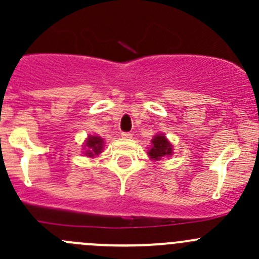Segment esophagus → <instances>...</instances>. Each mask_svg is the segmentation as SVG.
<instances>
[{"instance_id":"1","label":"esophagus","mask_w":259,"mask_h":259,"mask_svg":"<svg viewBox=\"0 0 259 259\" xmlns=\"http://www.w3.org/2000/svg\"><path fill=\"white\" fill-rule=\"evenodd\" d=\"M121 138H124V139H132L133 135L130 133H121Z\"/></svg>"}]
</instances>
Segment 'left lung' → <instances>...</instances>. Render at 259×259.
Masks as SVG:
<instances>
[{
    "instance_id": "1",
    "label": "left lung",
    "mask_w": 259,
    "mask_h": 259,
    "mask_svg": "<svg viewBox=\"0 0 259 259\" xmlns=\"http://www.w3.org/2000/svg\"><path fill=\"white\" fill-rule=\"evenodd\" d=\"M173 154V146L164 134H156L151 139V146L148 150V155L151 160H161L163 158Z\"/></svg>"
}]
</instances>
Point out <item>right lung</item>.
I'll return each instance as SVG.
<instances>
[{
    "label": "right lung",
    "mask_w": 259,
    "mask_h": 259,
    "mask_svg": "<svg viewBox=\"0 0 259 259\" xmlns=\"http://www.w3.org/2000/svg\"><path fill=\"white\" fill-rule=\"evenodd\" d=\"M104 148V140L101 137L98 135H89L88 139L85 142V155H88L89 158H95L99 154L103 151Z\"/></svg>",
    "instance_id": "add662e5"
}]
</instances>
